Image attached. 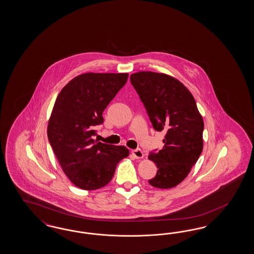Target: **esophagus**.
I'll use <instances>...</instances> for the list:
<instances>
[{
    "mask_svg": "<svg viewBox=\"0 0 254 254\" xmlns=\"http://www.w3.org/2000/svg\"><path fill=\"white\" fill-rule=\"evenodd\" d=\"M131 154H132V155H133L136 159H140V158H142V157L144 156L143 152H142L140 149H135V150H132V151H131Z\"/></svg>",
    "mask_w": 254,
    "mask_h": 254,
    "instance_id": "obj_1",
    "label": "esophagus"
}]
</instances>
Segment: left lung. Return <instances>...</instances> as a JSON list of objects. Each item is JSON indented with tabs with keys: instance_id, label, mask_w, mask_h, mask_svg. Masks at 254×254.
<instances>
[{
	"instance_id": "left-lung-1",
	"label": "left lung",
	"mask_w": 254,
	"mask_h": 254,
	"mask_svg": "<svg viewBox=\"0 0 254 254\" xmlns=\"http://www.w3.org/2000/svg\"><path fill=\"white\" fill-rule=\"evenodd\" d=\"M130 81L154 129L166 131L163 148L148 156L157 167L149 184L159 189L173 188L187 177L202 153L203 118L192 94L176 78L138 71L131 74Z\"/></svg>"
}]
</instances>
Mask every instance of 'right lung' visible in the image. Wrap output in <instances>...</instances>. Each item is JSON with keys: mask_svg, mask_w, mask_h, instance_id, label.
Segmentation results:
<instances>
[{"mask_svg": "<svg viewBox=\"0 0 254 254\" xmlns=\"http://www.w3.org/2000/svg\"><path fill=\"white\" fill-rule=\"evenodd\" d=\"M128 73L86 72L71 79L59 94L47 125V136L62 170L82 190H97L114 177L127 147L96 142L93 127L127 81Z\"/></svg>", "mask_w": 254, "mask_h": 254, "instance_id": "add662e5", "label": "right lung"}]
</instances>
